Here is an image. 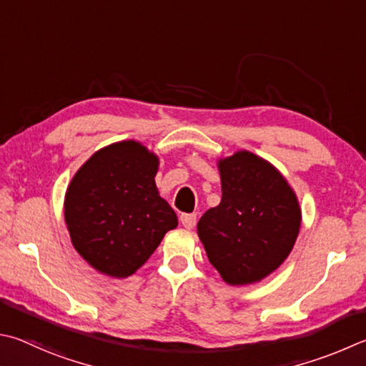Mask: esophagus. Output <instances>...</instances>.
I'll use <instances>...</instances> for the list:
<instances>
[{"mask_svg": "<svg viewBox=\"0 0 366 366\" xmlns=\"http://www.w3.org/2000/svg\"><path fill=\"white\" fill-rule=\"evenodd\" d=\"M181 224L185 229H194L197 224V214H182L181 216Z\"/></svg>", "mask_w": 366, "mask_h": 366, "instance_id": "34e87169", "label": "esophagus"}]
</instances>
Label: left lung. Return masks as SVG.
Listing matches in <instances>:
<instances>
[{
  "instance_id": "obj_1",
  "label": "left lung",
  "mask_w": 366,
  "mask_h": 366,
  "mask_svg": "<svg viewBox=\"0 0 366 366\" xmlns=\"http://www.w3.org/2000/svg\"><path fill=\"white\" fill-rule=\"evenodd\" d=\"M217 168L222 200L198 221V237L225 283H256L293 249L301 208L287 179L251 152L219 160Z\"/></svg>"
}]
</instances>
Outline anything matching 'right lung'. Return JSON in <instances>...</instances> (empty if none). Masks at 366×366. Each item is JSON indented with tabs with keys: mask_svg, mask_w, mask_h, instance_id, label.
Listing matches in <instances>:
<instances>
[{
	"mask_svg": "<svg viewBox=\"0 0 366 366\" xmlns=\"http://www.w3.org/2000/svg\"><path fill=\"white\" fill-rule=\"evenodd\" d=\"M158 157L123 141L96 152L65 194L71 243L101 274L126 278L142 267L177 216L158 194Z\"/></svg>",
	"mask_w": 366,
	"mask_h": 366,
	"instance_id": "add662e5",
	"label": "right lung"
}]
</instances>
